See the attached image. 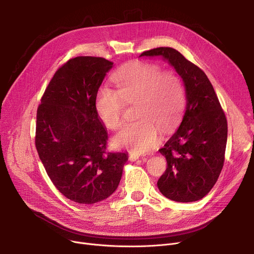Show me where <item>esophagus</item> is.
Returning a JSON list of instances; mask_svg holds the SVG:
<instances>
[{"mask_svg":"<svg viewBox=\"0 0 254 254\" xmlns=\"http://www.w3.org/2000/svg\"><path fill=\"white\" fill-rule=\"evenodd\" d=\"M139 155L138 154H136V153H129L128 154V158L130 159V161H132V162H134V161H137V159H139ZM142 159H143V161H145V157H142Z\"/></svg>","mask_w":254,"mask_h":254,"instance_id":"34e87169","label":"esophagus"}]
</instances>
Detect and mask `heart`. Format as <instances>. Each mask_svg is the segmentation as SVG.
<instances>
[{
  "mask_svg": "<svg viewBox=\"0 0 254 254\" xmlns=\"http://www.w3.org/2000/svg\"><path fill=\"white\" fill-rule=\"evenodd\" d=\"M116 90L103 87L96 98V109L104 125L117 129L124 124L126 104H136L137 122L127 125L114 138L118 147L144 153L161 141L165 132L174 129L183 114L186 95L180 75L159 64L132 62L112 76Z\"/></svg>",
  "mask_w": 254,
  "mask_h": 254,
  "instance_id": "1",
  "label": "heart"
}]
</instances>
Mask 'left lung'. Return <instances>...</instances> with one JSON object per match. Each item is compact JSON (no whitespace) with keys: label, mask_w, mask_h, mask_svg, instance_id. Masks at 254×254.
<instances>
[{"label":"left lung","mask_w":254,"mask_h":254,"mask_svg":"<svg viewBox=\"0 0 254 254\" xmlns=\"http://www.w3.org/2000/svg\"><path fill=\"white\" fill-rule=\"evenodd\" d=\"M161 56L181 76L186 108L177 131L158 151L167 170L157 181L166 197L180 203L203 198L216 183L224 163L228 122L210 80L202 69L171 47H157L141 57Z\"/></svg>","instance_id":"1"}]
</instances>
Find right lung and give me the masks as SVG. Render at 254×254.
<instances>
[{
  "instance_id": "1",
  "label": "right lung",
  "mask_w": 254,
  "mask_h": 254,
  "mask_svg": "<svg viewBox=\"0 0 254 254\" xmlns=\"http://www.w3.org/2000/svg\"><path fill=\"white\" fill-rule=\"evenodd\" d=\"M113 63L77 57L53 75L37 109L35 144L53 185L66 198L95 204L119 184L125 152H108V134L98 116L96 98Z\"/></svg>"
}]
</instances>
